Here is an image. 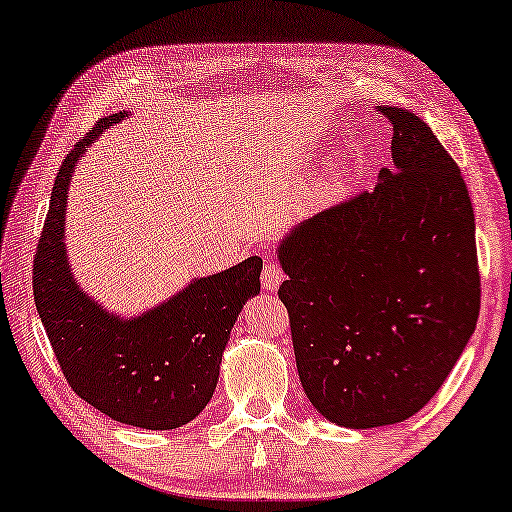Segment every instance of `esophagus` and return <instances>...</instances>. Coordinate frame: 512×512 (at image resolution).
<instances>
[{"mask_svg":"<svg viewBox=\"0 0 512 512\" xmlns=\"http://www.w3.org/2000/svg\"><path fill=\"white\" fill-rule=\"evenodd\" d=\"M285 280V273H282L280 264L273 262V257H264V271H262V287L266 292H276Z\"/></svg>","mask_w":512,"mask_h":512,"instance_id":"esophagus-1","label":"esophagus"}]
</instances>
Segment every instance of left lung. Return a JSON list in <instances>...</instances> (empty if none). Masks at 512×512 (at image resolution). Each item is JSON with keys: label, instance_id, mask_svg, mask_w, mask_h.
Returning <instances> with one entry per match:
<instances>
[{"label": "left lung", "instance_id": "left-lung-1", "mask_svg": "<svg viewBox=\"0 0 512 512\" xmlns=\"http://www.w3.org/2000/svg\"><path fill=\"white\" fill-rule=\"evenodd\" d=\"M393 124V167L372 193L296 225L278 246L296 368L326 421H407L476 331L480 273L469 190L421 117Z\"/></svg>", "mask_w": 512, "mask_h": 512}]
</instances>
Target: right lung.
Instances as JSON below:
<instances>
[{"label": "right lung", "instance_id": "1", "mask_svg": "<svg viewBox=\"0 0 512 512\" xmlns=\"http://www.w3.org/2000/svg\"><path fill=\"white\" fill-rule=\"evenodd\" d=\"M105 117L61 163L34 259V301L59 368L75 393L112 421L174 430L193 421L216 391L230 331L259 294L262 259L190 280L156 308L135 317L105 310L82 292L66 255V197L75 165L105 128Z\"/></svg>", "mask_w": 512, "mask_h": 512}]
</instances>
